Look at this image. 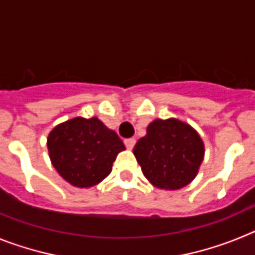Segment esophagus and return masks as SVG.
<instances>
[{
  "label": "esophagus",
  "instance_id": "1",
  "mask_svg": "<svg viewBox=\"0 0 255 255\" xmlns=\"http://www.w3.org/2000/svg\"><path fill=\"white\" fill-rule=\"evenodd\" d=\"M135 141L136 140H135L134 138H130V139H125V141H124V143H125V145L128 149H132L135 145Z\"/></svg>",
  "mask_w": 255,
  "mask_h": 255
}]
</instances>
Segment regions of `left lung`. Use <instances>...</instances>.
<instances>
[{
  "mask_svg": "<svg viewBox=\"0 0 255 255\" xmlns=\"http://www.w3.org/2000/svg\"><path fill=\"white\" fill-rule=\"evenodd\" d=\"M144 176L155 188L177 190L197 176L204 157V144L190 125L157 119L132 149Z\"/></svg>",
  "mask_w": 255,
  "mask_h": 255,
  "instance_id": "obj_1",
  "label": "left lung"
}]
</instances>
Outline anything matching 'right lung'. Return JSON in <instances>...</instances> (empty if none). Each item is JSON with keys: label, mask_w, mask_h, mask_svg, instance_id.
Masks as SVG:
<instances>
[{"label": "right lung", "mask_w": 255, "mask_h": 255, "mask_svg": "<svg viewBox=\"0 0 255 255\" xmlns=\"http://www.w3.org/2000/svg\"><path fill=\"white\" fill-rule=\"evenodd\" d=\"M47 147L53 167L78 188H91L107 177L117 154L125 149L119 135L97 117L60 124L49 132Z\"/></svg>", "instance_id": "right-lung-1"}]
</instances>
